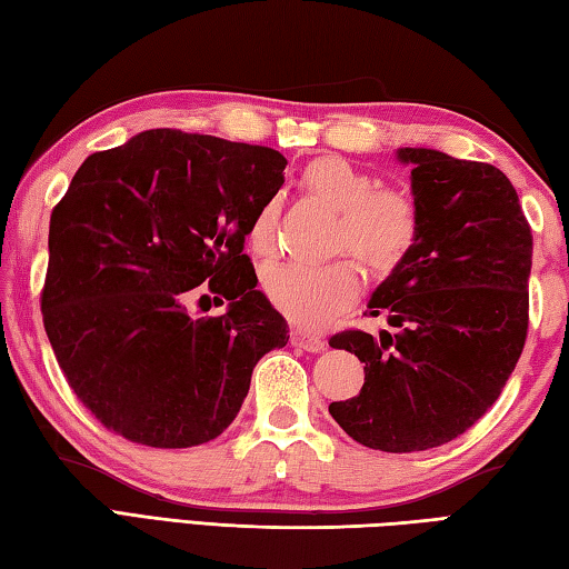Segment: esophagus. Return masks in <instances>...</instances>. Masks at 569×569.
Returning a JSON list of instances; mask_svg holds the SVG:
<instances>
[{
    "instance_id": "esophagus-1",
    "label": "esophagus",
    "mask_w": 569,
    "mask_h": 569,
    "mask_svg": "<svg viewBox=\"0 0 569 569\" xmlns=\"http://www.w3.org/2000/svg\"><path fill=\"white\" fill-rule=\"evenodd\" d=\"M289 341H292V347H299V349L312 351V353L325 351V347H327L325 339L312 335V331H305V329H292V331H289Z\"/></svg>"
}]
</instances>
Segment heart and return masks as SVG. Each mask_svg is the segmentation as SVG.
<instances>
[{"mask_svg":"<svg viewBox=\"0 0 569 569\" xmlns=\"http://www.w3.org/2000/svg\"><path fill=\"white\" fill-rule=\"evenodd\" d=\"M307 188L341 212L337 248L351 250L379 272L399 264L418 238V210L401 190H377V178L345 158H319L307 168ZM280 200L267 198L248 230L250 250L270 254ZM264 295L274 309L302 327H321L349 307L361 289V272L351 260L329 264L284 262L264 270Z\"/></svg>","mask_w":569,"mask_h":569,"instance_id":"obj_1","label":"heart"}]
</instances>
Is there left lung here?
Segmentation results:
<instances>
[{
	"instance_id": "obj_1",
	"label": "left lung",
	"mask_w": 569,
	"mask_h": 569,
	"mask_svg": "<svg viewBox=\"0 0 569 569\" xmlns=\"http://www.w3.org/2000/svg\"><path fill=\"white\" fill-rule=\"evenodd\" d=\"M411 166L418 238L373 289L369 317L399 331L329 339L363 363V386L329 413L353 441L428 451L468 431L506 386L528 337L532 232L502 170L433 148H399Z\"/></svg>"
}]
</instances>
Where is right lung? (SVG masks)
I'll return each mask as SVG.
<instances>
[{"mask_svg": "<svg viewBox=\"0 0 569 569\" xmlns=\"http://www.w3.org/2000/svg\"><path fill=\"white\" fill-rule=\"evenodd\" d=\"M284 166L272 148L156 128L77 170L51 212L41 312L63 377L109 431L208 443L238 416L254 363L287 345L242 252ZM206 281L231 302L222 318L187 312Z\"/></svg>", "mask_w": 569, "mask_h": 569, "instance_id": "add662e5", "label": "right lung"}]
</instances>
